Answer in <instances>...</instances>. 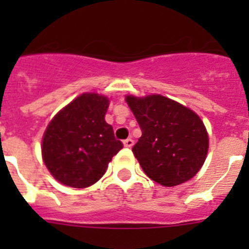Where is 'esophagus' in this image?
I'll return each mask as SVG.
<instances>
[{
	"label": "esophagus",
	"instance_id": "34e87169",
	"mask_svg": "<svg viewBox=\"0 0 249 249\" xmlns=\"http://www.w3.org/2000/svg\"><path fill=\"white\" fill-rule=\"evenodd\" d=\"M123 144H124V147H127V148H131V147L133 146V140H131V138H127V140L123 141Z\"/></svg>",
	"mask_w": 249,
	"mask_h": 249
}]
</instances>
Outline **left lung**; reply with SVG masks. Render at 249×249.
I'll return each instance as SVG.
<instances>
[{
  "label": "left lung",
  "instance_id": "1",
  "mask_svg": "<svg viewBox=\"0 0 249 249\" xmlns=\"http://www.w3.org/2000/svg\"><path fill=\"white\" fill-rule=\"evenodd\" d=\"M126 102L142 131L132 152L143 172L164 187L195 177L208 152V133L198 114L160 94L127 96Z\"/></svg>",
  "mask_w": 249,
  "mask_h": 249
}]
</instances>
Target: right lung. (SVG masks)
Instances as JSON below:
<instances>
[{
	"instance_id": "right-lung-1",
	"label": "right lung",
	"mask_w": 249,
	"mask_h": 249,
	"mask_svg": "<svg viewBox=\"0 0 249 249\" xmlns=\"http://www.w3.org/2000/svg\"><path fill=\"white\" fill-rule=\"evenodd\" d=\"M109 101L83 93L51 121L42 138V157L51 175L73 188L92 186L105 175L123 144L105 121Z\"/></svg>"
}]
</instances>
